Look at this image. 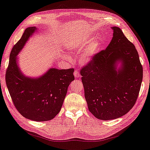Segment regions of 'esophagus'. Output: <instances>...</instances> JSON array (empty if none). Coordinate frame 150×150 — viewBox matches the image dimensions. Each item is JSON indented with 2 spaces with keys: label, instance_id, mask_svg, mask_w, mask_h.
I'll use <instances>...</instances> for the list:
<instances>
[{
  "label": "esophagus",
  "instance_id": "esophagus-1",
  "mask_svg": "<svg viewBox=\"0 0 150 150\" xmlns=\"http://www.w3.org/2000/svg\"><path fill=\"white\" fill-rule=\"evenodd\" d=\"M74 75L75 77L76 78V79H79V78L81 77V75H80V73H79V70H75L74 73Z\"/></svg>",
  "mask_w": 150,
  "mask_h": 150
}]
</instances>
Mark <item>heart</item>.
Masks as SVG:
<instances>
[{
	"instance_id": "1",
	"label": "heart",
	"mask_w": 150,
	"mask_h": 150,
	"mask_svg": "<svg viewBox=\"0 0 150 150\" xmlns=\"http://www.w3.org/2000/svg\"><path fill=\"white\" fill-rule=\"evenodd\" d=\"M81 45H87V47L81 54L80 59L82 63L88 64L93 60L94 56L99 51L101 43L99 40H93V39H89L86 42H83V43L75 40L72 43V48H75L76 47H79Z\"/></svg>"
}]
</instances>
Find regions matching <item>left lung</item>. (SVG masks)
Returning <instances> with one entry per match:
<instances>
[{
	"label": "left lung",
	"instance_id": "left-lung-1",
	"mask_svg": "<svg viewBox=\"0 0 150 150\" xmlns=\"http://www.w3.org/2000/svg\"><path fill=\"white\" fill-rule=\"evenodd\" d=\"M112 29L113 38L107 48L80 70L88 109L101 120L118 118L129 112L137 99L143 79L134 45L120 28Z\"/></svg>",
	"mask_w": 150,
	"mask_h": 150
}]
</instances>
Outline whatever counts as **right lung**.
Listing matches in <instances>:
<instances>
[{"label":"right lung","instance_id":"add662e5","mask_svg":"<svg viewBox=\"0 0 150 150\" xmlns=\"http://www.w3.org/2000/svg\"><path fill=\"white\" fill-rule=\"evenodd\" d=\"M37 29H25L10 55L5 81L18 111L24 118L35 121L53 120L61 109L70 83L74 80V69H50L42 76H25L19 69L16 57L29 38Z\"/></svg>","mask_w":150,"mask_h":150}]
</instances>
